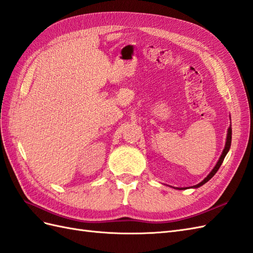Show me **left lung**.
<instances>
[{
    "mask_svg": "<svg viewBox=\"0 0 253 253\" xmlns=\"http://www.w3.org/2000/svg\"><path fill=\"white\" fill-rule=\"evenodd\" d=\"M231 141H232V128H231V126H230L229 129H228V134H226L225 146H224V148H223V152H222V154H221V156H220V158H219V160H218V163L216 164L215 168H213V169L211 171V173L209 174V175H207V176L202 180V182L199 183V184L196 185V186H193V188H199V187L204 185L205 183L209 182V180L217 173V171L219 170V168H220V166H221L222 161H223V159H224V157H225V155L228 154V152H229V150H230V147H231ZM177 189H184V188H177Z\"/></svg>",
    "mask_w": 253,
    "mask_h": 253,
    "instance_id": "left-lung-1",
    "label": "left lung"
}]
</instances>
